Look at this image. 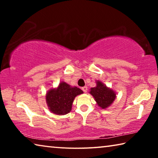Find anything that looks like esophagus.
Listing matches in <instances>:
<instances>
[{
  "mask_svg": "<svg viewBox=\"0 0 158 158\" xmlns=\"http://www.w3.org/2000/svg\"><path fill=\"white\" fill-rule=\"evenodd\" d=\"M81 89L84 93H86L87 90H88V88H87V86H84V87L81 88Z\"/></svg>",
  "mask_w": 158,
  "mask_h": 158,
  "instance_id": "obj_1",
  "label": "esophagus"
}]
</instances>
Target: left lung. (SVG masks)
Masks as SVG:
<instances>
[{"label": "left lung", "mask_w": 158, "mask_h": 158, "mask_svg": "<svg viewBox=\"0 0 158 158\" xmlns=\"http://www.w3.org/2000/svg\"><path fill=\"white\" fill-rule=\"evenodd\" d=\"M90 93L94 97L100 107L105 109L110 106L116 98V93L108 89L101 81L97 82V86L90 89Z\"/></svg>", "instance_id": "8db88e82"}]
</instances>
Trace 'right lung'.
<instances>
[{"mask_svg": "<svg viewBox=\"0 0 158 158\" xmlns=\"http://www.w3.org/2000/svg\"><path fill=\"white\" fill-rule=\"evenodd\" d=\"M82 93L79 88L71 87L66 83L61 82L56 89H52L47 93V105L52 113L65 115L71 111L74 98Z\"/></svg>", "mask_w": 158, "mask_h": 158, "instance_id": "right-lung-1", "label": "right lung"}]
</instances>
